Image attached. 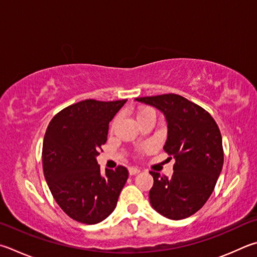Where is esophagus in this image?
Returning <instances> with one entry per match:
<instances>
[{
  "label": "esophagus",
  "mask_w": 257,
  "mask_h": 257,
  "mask_svg": "<svg viewBox=\"0 0 257 257\" xmlns=\"http://www.w3.org/2000/svg\"><path fill=\"white\" fill-rule=\"evenodd\" d=\"M139 172H141V170L137 169V167H129V174L130 175H136L138 174Z\"/></svg>",
  "instance_id": "1"
}]
</instances>
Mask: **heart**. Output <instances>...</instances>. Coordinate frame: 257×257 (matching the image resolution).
Here are the masks:
<instances>
[{
  "mask_svg": "<svg viewBox=\"0 0 257 257\" xmlns=\"http://www.w3.org/2000/svg\"><path fill=\"white\" fill-rule=\"evenodd\" d=\"M146 114H155V112H154V110L151 109V108H142V109L138 110L137 119L141 118V116H143V115H146ZM115 121H116V119L114 120V122H115Z\"/></svg>",
  "mask_w": 257,
  "mask_h": 257,
  "instance_id": "b5f03b06",
  "label": "heart"
}]
</instances>
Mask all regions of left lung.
<instances>
[{
    "instance_id": "left-lung-1",
    "label": "left lung",
    "mask_w": 257,
    "mask_h": 257,
    "mask_svg": "<svg viewBox=\"0 0 257 257\" xmlns=\"http://www.w3.org/2000/svg\"><path fill=\"white\" fill-rule=\"evenodd\" d=\"M165 115L164 151L175 160L172 177L149 172L154 185L149 201L172 220L192 216L207 202L223 165L222 138L218 124L201 106L177 94L135 99Z\"/></svg>"
}]
</instances>
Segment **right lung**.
<instances>
[{"label":"right lung","instance_id":"add662e5","mask_svg":"<svg viewBox=\"0 0 257 257\" xmlns=\"http://www.w3.org/2000/svg\"><path fill=\"white\" fill-rule=\"evenodd\" d=\"M127 100H84L56 114L46 130L43 167L49 190L63 211L94 225L113 211L128 179L118 166L102 175L96 156L108 138L109 122Z\"/></svg>","mask_w":257,"mask_h":257}]
</instances>
